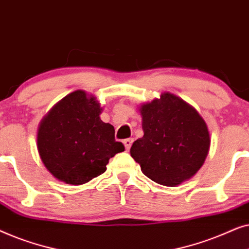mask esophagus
<instances>
[{
	"mask_svg": "<svg viewBox=\"0 0 249 249\" xmlns=\"http://www.w3.org/2000/svg\"><path fill=\"white\" fill-rule=\"evenodd\" d=\"M131 144H132V139L131 138L124 139V147H125V151H129V148H130Z\"/></svg>",
	"mask_w": 249,
	"mask_h": 249,
	"instance_id": "esophagus-1",
	"label": "esophagus"
}]
</instances>
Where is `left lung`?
Wrapping results in <instances>:
<instances>
[{
    "instance_id": "1",
    "label": "left lung",
    "mask_w": 249,
    "mask_h": 249,
    "mask_svg": "<svg viewBox=\"0 0 249 249\" xmlns=\"http://www.w3.org/2000/svg\"><path fill=\"white\" fill-rule=\"evenodd\" d=\"M144 136L134 142L130 155L153 181L173 187L192 178L210 149L205 121L195 108L165 93L142 107Z\"/></svg>"
}]
</instances>
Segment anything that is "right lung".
Here are the masks:
<instances>
[{
	"label": "right lung",
	"instance_id": "obj_1",
	"mask_svg": "<svg viewBox=\"0 0 249 249\" xmlns=\"http://www.w3.org/2000/svg\"><path fill=\"white\" fill-rule=\"evenodd\" d=\"M102 108L83 90L61 100L43 119L37 135L40 159L61 181L81 185L102 175L108 160L124 152L114 128L100 119Z\"/></svg>",
	"mask_w": 249,
	"mask_h": 249
}]
</instances>
